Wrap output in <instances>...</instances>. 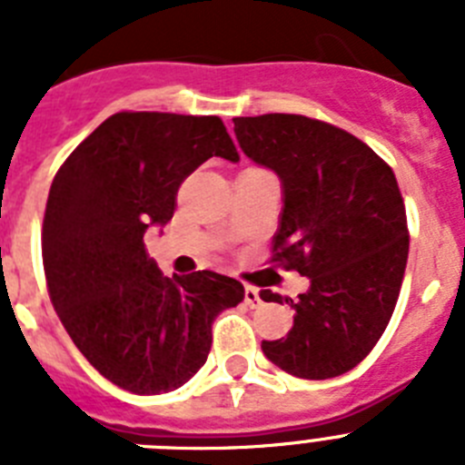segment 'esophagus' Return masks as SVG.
Listing matches in <instances>:
<instances>
[{"label": "esophagus", "instance_id": "esophagus-1", "mask_svg": "<svg viewBox=\"0 0 465 465\" xmlns=\"http://www.w3.org/2000/svg\"><path fill=\"white\" fill-rule=\"evenodd\" d=\"M244 302L249 307H261L262 300H261V293H258V289H253V286H246L244 289Z\"/></svg>", "mask_w": 465, "mask_h": 465}]
</instances>
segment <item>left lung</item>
<instances>
[{
	"label": "left lung",
	"instance_id": "1",
	"mask_svg": "<svg viewBox=\"0 0 465 465\" xmlns=\"http://www.w3.org/2000/svg\"><path fill=\"white\" fill-rule=\"evenodd\" d=\"M240 149L282 182L272 261L310 279L293 328L262 354L302 380L349 372L391 319L408 265V219L391 167L331 123L295 114L232 118ZM265 302L282 295L262 291Z\"/></svg>",
	"mask_w": 465,
	"mask_h": 465
}]
</instances>
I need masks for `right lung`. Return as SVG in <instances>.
<instances>
[{"mask_svg": "<svg viewBox=\"0 0 465 465\" xmlns=\"http://www.w3.org/2000/svg\"><path fill=\"white\" fill-rule=\"evenodd\" d=\"M212 155L240 160L221 118L121 111L53 179L41 232L53 307L88 363L125 391L186 384L207 361L213 319L244 300L237 279L165 277L143 249V232L172 219L182 182Z\"/></svg>", "mask_w": 465, "mask_h": 465, "instance_id": "obj_1", "label": "right lung"}]
</instances>
